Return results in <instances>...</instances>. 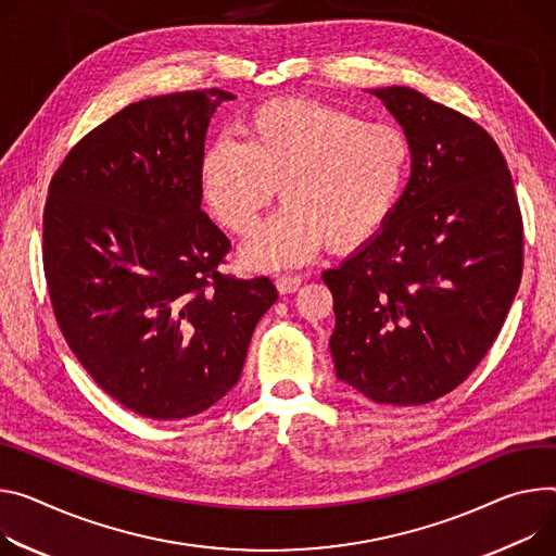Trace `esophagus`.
Returning <instances> with one entry per match:
<instances>
[{"mask_svg": "<svg viewBox=\"0 0 556 556\" xmlns=\"http://www.w3.org/2000/svg\"><path fill=\"white\" fill-rule=\"evenodd\" d=\"M299 286H301V277H296V275H283V277L277 279V290H279L281 294L296 292Z\"/></svg>", "mask_w": 556, "mask_h": 556, "instance_id": "esophagus-1", "label": "esophagus"}]
</instances>
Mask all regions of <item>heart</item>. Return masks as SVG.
I'll return each instance as SVG.
<instances>
[{
    "label": "heart",
    "instance_id": "1",
    "mask_svg": "<svg viewBox=\"0 0 556 556\" xmlns=\"http://www.w3.org/2000/svg\"><path fill=\"white\" fill-rule=\"evenodd\" d=\"M243 141L213 139L199 162L201 194L213 217L248 235L277 188L286 206L241 248L252 270L306 264L321 245L357 250L396 215L413 173V143L390 122L306 97L252 109Z\"/></svg>",
    "mask_w": 556,
    "mask_h": 556
}]
</instances>
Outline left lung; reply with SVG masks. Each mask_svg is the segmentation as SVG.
I'll list each match as a JSON object with an SVG mask.
<instances>
[{
  "mask_svg": "<svg viewBox=\"0 0 556 556\" xmlns=\"http://www.w3.org/2000/svg\"><path fill=\"white\" fill-rule=\"evenodd\" d=\"M413 143L386 230L321 277L341 381L375 403L424 406L485 357L523 273V219L496 141L408 86L370 90Z\"/></svg>",
  "mask_w": 556,
  "mask_h": 556,
  "instance_id": "left-lung-1",
  "label": "left lung"
}]
</instances>
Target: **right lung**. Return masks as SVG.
<instances>
[{
  "instance_id": "add662e5",
  "label": "right lung",
  "mask_w": 556,
  "mask_h": 556,
  "mask_svg": "<svg viewBox=\"0 0 556 556\" xmlns=\"http://www.w3.org/2000/svg\"><path fill=\"white\" fill-rule=\"evenodd\" d=\"M228 99L222 88L141 99L81 137L48 186L58 326L97 386L146 419L217 403L277 301L268 277L222 275L230 241L201 211L204 139Z\"/></svg>"
}]
</instances>
